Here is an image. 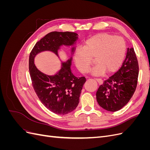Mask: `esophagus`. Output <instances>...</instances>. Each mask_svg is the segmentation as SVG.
<instances>
[{
    "label": "esophagus",
    "instance_id": "1",
    "mask_svg": "<svg viewBox=\"0 0 150 150\" xmlns=\"http://www.w3.org/2000/svg\"><path fill=\"white\" fill-rule=\"evenodd\" d=\"M95 80H96L99 84H103V80H102V79L96 78V79H95Z\"/></svg>",
    "mask_w": 150,
    "mask_h": 150
}]
</instances>
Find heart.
Instances as JSON below:
<instances>
[{
  "label": "heart",
  "instance_id": "heart-1",
  "mask_svg": "<svg viewBox=\"0 0 150 150\" xmlns=\"http://www.w3.org/2000/svg\"><path fill=\"white\" fill-rule=\"evenodd\" d=\"M126 52V44L120 36L106 33L94 35L85 40L82 48L75 49L73 62L81 73L88 72L91 59L95 65L90 71L93 76L116 71L121 65Z\"/></svg>",
  "mask_w": 150,
  "mask_h": 150
}]
</instances>
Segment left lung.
I'll return each mask as SVG.
<instances>
[{"mask_svg": "<svg viewBox=\"0 0 150 150\" xmlns=\"http://www.w3.org/2000/svg\"><path fill=\"white\" fill-rule=\"evenodd\" d=\"M138 72V63L134 49L128 47L121 67L99 87L96 92L99 105L111 112L123 108L137 88Z\"/></svg>", "mask_w": 150, "mask_h": 150, "instance_id": "obj_1", "label": "left lung"}]
</instances>
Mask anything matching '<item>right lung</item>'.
<instances>
[{
  "instance_id": "right-lung-1",
  "label": "right lung",
  "mask_w": 150,
  "mask_h": 150,
  "mask_svg": "<svg viewBox=\"0 0 150 150\" xmlns=\"http://www.w3.org/2000/svg\"><path fill=\"white\" fill-rule=\"evenodd\" d=\"M78 34L71 32H52L35 44L29 56V73L35 92L44 106L57 115H66L78 106L84 77L77 78L71 70L72 57L62 61L58 51L62 46L70 47L71 55ZM51 52L60 59L61 69L56 74L47 75L36 67L35 56L43 52Z\"/></svg>"
}]
</instances>
